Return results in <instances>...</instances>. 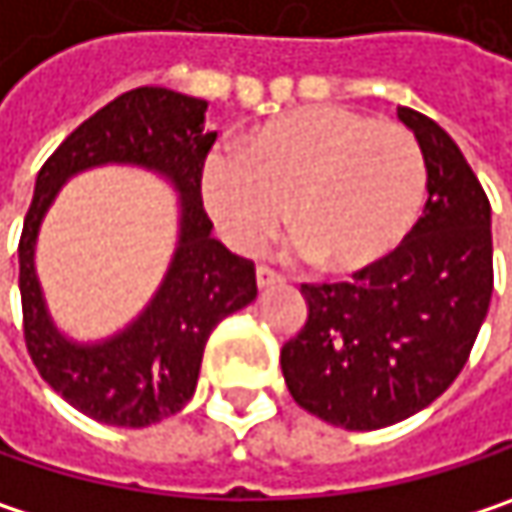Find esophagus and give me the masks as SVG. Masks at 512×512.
I'll use <instances>...</instances> for the list:
<instances>
[{"instance_id":"34e87169","label":"esophagus","mask_w":512,"mask_h":512,"mask_svg":"<svg viewBox=\"0 0 512 512\" xmlns=\"http://www.w3.org/2000/svg\"><path fill=\"white\" fill-rule=\"evenodd\" d=\"M287 278L278 272V269H272V266H257V287L260 290H266V287H278V284H284Z\"/></svg>"}]
</instances>
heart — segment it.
<instances>
[{"label": "heart", "mask_w": 512, "mask_h": 512, "mask_svg": "<svg viewBox=\"0 0 512 512\" xmlns=\"http://www.w3.org/2000/svg\"><path fill=\"white\" fill-rule=\"evenodd\" d=\"M202 196L237 249L266 246L290 213L304 255L354 272L407 240L425 208L428 166L410 131L319 105L257 125L243 158L210 155Z\"/></svg>", "instance_id": "heart-1"}]
</instances>
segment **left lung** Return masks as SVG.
I'll return each instance as SVG.
<instances>
[{"label": "left lung", "mask_w": 512, "mask_h": 512, "mask_svg": "<svg viewBox=\"0 0 512 512\" xmlns=\"http://www.w3.org/2000/svg\"><path fill=\"white\" fill-rule=\"evenodd\" d=\"M428 166L425 213L384 260L351 281L302 284L304 328L281 372L307 413L378 431L440 398L469 360L492 299L489 199L434 119L398 108Z\"/></svg>", "instance_id": "obj_1"}]
</instances>
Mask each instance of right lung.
<instances>
[{"instance_id": "right-lung-1", "label": "right lung", "mask_w": 512, "mask_h": 512, "mask_svg": "<svg viewBox=\"0 0 512 512\" xmlns=\"http://www.w3.org/2000/svg\"><path fill=\"white\" fill-rule=\"evenodd\" d=\"M205 99L166 87H137L84 119L40 166L20 237L25 349L40 378L84 416L146 428L178 413L193 393L210 331L255 302V263L210 237L202 169L216 131L205 128ZM137 162L166 174L182 193V234L162 290L117 338L78 347L57 334L33 275L39 222L63 181L90 165Z\"/></svg>"}]
</instances>
